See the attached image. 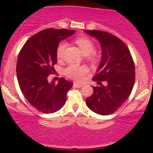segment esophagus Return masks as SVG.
Wrapping results in <instances>:
<instances>
[{"label":"esophagus","mask_w":153,"mask_h":153,"mask_svg":"<svg viewBox=\"0 0 153 153\" xmlns=\"http://www.w3.org/2000/svg\"><path fill=\"white\" fill-rule=\"evenodd\" d=\"M82 85H80V84H77V83H74V87H76V88H82Z\"/></svg>","instance_id":"34e87169"}]
</instances>
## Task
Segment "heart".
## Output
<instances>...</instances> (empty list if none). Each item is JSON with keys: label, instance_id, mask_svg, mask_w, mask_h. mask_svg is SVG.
I'll return each instance as SVG.
<instances>
[{"label": "heart", "instance_id": "heart-1", "mask_svg": "<svg viewBox=\"0 0 153 153\" xmlns=\"http://www.w3.org/2000/svg\"><path fill=\"white\" fill-rule=\"evenodd\" d=\"M76 42L82 52L85 56L91 54L94 51V44L90 39L87 37H79L76 39ZM67 42L65 41L61 42L57 47L56 54L59 59L62 57L64 51L67 47ZM88 68L85 65H70L65 69V75L69 78L74 79L76 81H82L84 79V76L88 74Z\"/></svg>", "mask_w": 153, "mask_h": 153}]
</instances>
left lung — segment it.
Listing matches in <instances>:
<instances>
[{
    "instance_id": "left-lung-1",
    "label": "left lung",
    "mask_w": 153,
    "mask_h": 153,
    "mask_svg": "<svg viewBox=\"0 0 153 153\" xmlns=\"http://www.w3.org/2000/svg\"><path fill=\"white\" fill-rule=\"evenodd\" d=\"M98 40L102 58L94 81H106L107 85L94 87V94L86 99V105L94 113L110 115L117 111L130 97L135 82V65L127 45L110 33L100 30H85Z\"/></svg>"
}]
</instances>
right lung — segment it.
Returning <instances> with one entry per match:
<instances>
[{"mask_svg": "<svg viewBox=\"0 0 153 153\" xmlns=\"http://www.w3.org/2000/svg\"><path fill=\"white\" fill-rule=\"evenodd\" d=\"M75 31L47 29L30 37L20 50L17 62L18 84L25 98L39 111L53 113L65 105L73 83L61 77L57 84L48 81L57 61V47Z\"/></svg>", "mask_w": 153, "mask_h": 153, "instance_id": "right-lung-1", "label": "right lung"}]
</instances>
